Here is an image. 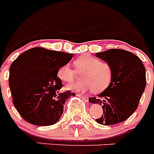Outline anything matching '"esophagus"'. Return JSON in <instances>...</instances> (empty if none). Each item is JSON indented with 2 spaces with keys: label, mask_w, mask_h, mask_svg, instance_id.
I'll use <instances>...</instances> for the list:
<instances>
[{
  "label": "esophagus",
  "mask_w": 154,
  "mask_h": 154,
  "mask_svg": "<svg viewBox=\"0 0 154 154\" xmlns=\"http://www.w3.org/2000/svg\"><path fill=\"white\" fill-rule=\"evenodd\" d=\"M77 96H79V97H81L82 99H83L84 100H85V101H86V102L89 101V97H88V96H83V95H82V94H78Z\"/></svg>",
  "instance_id": "obj_1"
}]
</instances>
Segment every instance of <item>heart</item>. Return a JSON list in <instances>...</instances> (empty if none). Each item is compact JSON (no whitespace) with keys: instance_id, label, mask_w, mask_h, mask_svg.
<instances>
[{"instance_id":"1","label":"heart","mask_w":154,"mask_h":154,"mask_svg":"<svg viewBox=\"0 0 154 154\" xmlns=\"http://www.w3.org/2000/svg\"><path fill=\"white\" fill-rule=\"evenodd\" d=\"M78 72H84L82 79L84 80L73 82L66 89L74 92L93 91L99 93L109 86L112 79V66L106 62L90 55H82L74 61ZM75 69L69 65H62L58 70V77L65 82H71L76 78Z\"/></svg>"}]
</instances>
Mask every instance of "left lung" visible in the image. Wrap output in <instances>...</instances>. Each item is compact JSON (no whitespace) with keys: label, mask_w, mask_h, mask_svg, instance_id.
<instances>
[{"label":"left lung","mask_w":154,"mask_h":154,"mask_svg":"<svg viewBox=\"0 0 154 154\" xmlns=\"http://www.w3.org/2000/svg\"><path fill=\"white\" fill-rule=\"evenodd\" d=\"M96 56L112 66V79L98 98L90 97L89 101L103 107V116L96 119L98 123L117 124L128 119L138 107L146 87V69L138 56L126 50L112 48L96 53Z\"/></svg>","instance_id":"left-lung-1"}]
</instances>
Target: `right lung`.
Returning <instances> with one entry per match:
<instances>
[{"label":"right lung","mask_w":154,"mask_h":154,"mask_svg":"<svg viewBox=\"0 0 154 154\" xmlns=\"http://www.w3.org/2000/svg\"><path fill=\"white\" fill-rule=\"evenodd\" d=\"M72 54L31 48L19 55L10 67L9 86L13 104L21 117L36 126H51L63 113L70 91L60 93L58 70L72 58Z\"/></svg>","instance_id":"obj_1"}]
</instances>
